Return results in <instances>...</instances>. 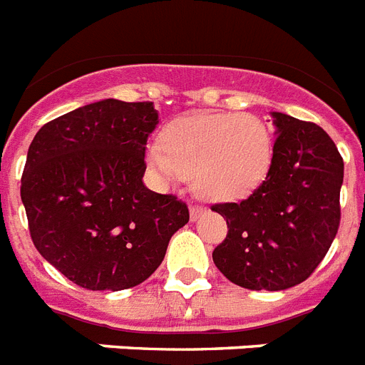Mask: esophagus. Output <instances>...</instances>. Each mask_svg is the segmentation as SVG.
I'll use <instances>...</instances> for the list:
<instances>
[{
    "mask_svg": "<svg viewBox=\"0 0 365 365\" xmlns=\"http://www.w3.org/2000/svg\"><path fill=\"white\" fill-rule=\"evenodd\" d=\"M189 213H191V220H197L198 217L204 213V207L200 206H191V210H189Z\"/></svg>",
    "mask_w": 365,
    "mask_h": 365,
    "instance_id": "1",
    "label": "esophagus"
}]
</instances>
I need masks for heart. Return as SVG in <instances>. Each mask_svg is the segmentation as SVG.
Here are the masks:
<instances>
[{
  "label": "heart",
  "instance_id": "1",
  "mask_svg": "<svg viewBox=\"0 0 365 365\" xmlns=\"http://www.w3.org/2000/svg\"><path fill=\"white\" fill-rule=\"evenodd\" d=\"M272 159L267 124L250 113L178 118L163 131V146L146 150V163L163 183L191 176L198 197L234 202L265 180Z\"/></svg>",
  "mask_w": 365,
  "mask_h": 365
}]
</instances>
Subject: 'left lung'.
<instances>
[{
  "label": "left lung",
  "instance_id": "8db88e82",
  "mask_svg": "<svg viewBox=\"0 0 365 365\" xmlns=\"http://www.w3.org/2000/svg\"><path fill=\"white\" fill-rule=\"evenodd\" d=\"M269 173L249 198L211 207L228 225L213 262L230 282L280 292L304 282L329 252L339 226L344 159L314 122L271 113Z\"/></svg>",
  "mask_w": 365,
  "mask_h": 365
}]
</instances>
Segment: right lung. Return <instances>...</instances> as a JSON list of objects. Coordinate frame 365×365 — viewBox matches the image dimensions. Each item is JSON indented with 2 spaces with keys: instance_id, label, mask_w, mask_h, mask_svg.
Returning <instances> with one entry per match:
<instances>
[{
  "instance_id": "add662e5",
  "label": "right lung",
  "mask_w": 365,
  "mask_h": 365,
  "mask_svg": "<svg viewBox=\"0 0 365 365\" xmlns=\"http://www.w3.org/2000/svg\"><path fill=\"white\" fill-rule=\"evenodd\" d=\"M158 124L152 102L107 98L44 124L29 146L20 195L31 240L85 289L139 286L189 222L182 200L143 183Z\"/></svg>"
}]
</instances>
